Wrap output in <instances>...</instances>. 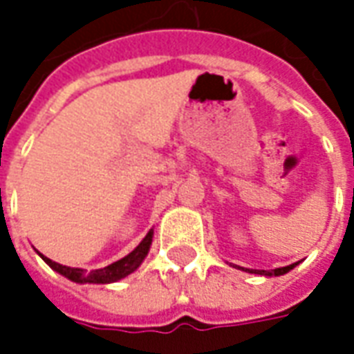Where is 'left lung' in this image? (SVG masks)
Returning <instances> with one entry per match:
<instances>
[{
    "label": "left lung",
    "mask_w": 354,
    "mask_h": 354,
    "mask_svg": "<svg viewBox=\"0 0 354 354\" xmlns=\"http://www.w3.org/2000/svg\"><path fill=\"white\" fill-rule=\"evenodd\" d=\"M297 263H292V266H286V267H277V269H271V271H266V269H245L248 273H254V274H266V277H281V274L288 273L290 269H294Z\"/></svg>",
    "instance_id": "left-lung-1"
}]
</instances>
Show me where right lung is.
Masks as SVG:
<instances>
[{"label": "right lung", "instance_id": "add662e5", "mask_svg": "<svg viewBox=\"0 0 354 354\" xmlns=\"http://www.w3.org/2000/svg\"><path fill=\"white\" fill-rule=\"evenodd\" d=\"M151 239H153V231H149L146 237L142 239L140 243L131 254H127L121 260L109 263L108 267H102V269H94V271H85V269H80V267H68L60 266L57 261L49 260L47 256L39 254L45 263L49 267H53L57 273H60L66 279H70L73 282H80V284H85V282H93V284H109V282H117L124 279L127 274L134 273L140 267V263L144 261V258L149 252V246H151Z\"/></svg>", "mask_w": 354, "mask_h": 354}]
</instances>
